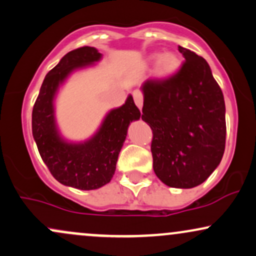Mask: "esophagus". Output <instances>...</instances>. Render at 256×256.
Masks as SVG:
<instances>
[{
	"label": "esophagus",
	"instance_id": "34e87169",
	"mask_svg": "<svg viewBox=\"0 0 256 256\" xmlns=\"http://www.w3.org/2000/svg\"><path fill=\"white\" fill-rule=\"evenodd\" d=\"M133 97H134V102L135 104H136V106L139 108V109H142V105H144V96L141 91L139 90H135L133 92Z\"/></svg>",
	"mask_w": 256,
	"mask_h": 256
}]
</instances>
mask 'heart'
I'll use <instances>...</instances> for the list:
<instances>
[{
	"label": "heart",
	"mask_w": 256,
	"mask_h": 256,
	"mask_svg": "<svg viewBox=\"0 0 256 256\" xmlns=\"http://www.w3.org/2000/svg\"><path fill=\"white\" fill-rule=\"evenodd\" d=\"M152 61H157V67H156V75L160 79H170L174 75L178 73L181 68L182 62L180 56L175 52H165L163 55L160 54H153L151 56Z\"/></svg>",
	"instance_id": "heart-1"
}]
</instances>
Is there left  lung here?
Here are the masks:
<instances>
[{
  "instance_id": "left-lung-1",
  "label": "left lung",
  "mask_w": 256,
  "mask_h": 256,
  "mask_svg": "<svg viewBox=\"0 0 256 256\" xmlns=\"http://www.w3.org/2000/svg\"><path fill=\"white\" fill-rule=\"evenodd\" d=\"M184 57L170 79L146 80L142 121L153 132V170L164 184L193 188L217 169L226 136L224 96L205 58L178 46Z\"/></svg>"
}]
</instances>
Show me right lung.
Listing matches in <instances>:
<instances>
[{"mask_svg":"<svg viewBox=\"0 0 256 256\" xmlns=\"http://www.w3.org/2000/svg\"><path fill=\"white\" fill-rule=\"evenodd\" d=\"M100 58L102 54L92 46L69 51L46 74L32 111L33 139L51 175L62 184L81 190L98 189L111 181L129 124L141 116L129 94L122 106L106 114L90 139L72 142L60 133L54 104L60 86L73 72Z\"/></svg>","mask_w":256,"mask_h":256,"instance_id":"1","label":"right lung"}]
</instances>
